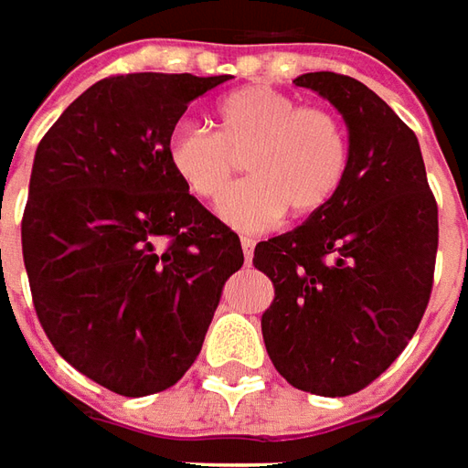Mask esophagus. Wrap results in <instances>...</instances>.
<instances>
[{
	"instance_id": "34e87169",
	"label": "esophagus",
	"mask_w": 468,
	"mask_h": 468,
	"mask_svg": "<svg viewBox=\"0 0 468 468\" xmlns=\"http://www.w3.org/2000/svg\"><path fill=\"white\" fill-rule=\"evenodd\" d=\"M241 250H244V260L251 261V257H254V239L244 237V239H241Z\"/></svg>"
}]
</instances>
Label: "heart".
I'll return each instance as SVG.
<instances>
[{
  "mask_svg": "<svg viewBox=\"0 0 468 468\" xmlns=\"http://www.w3.org/2000/svg\"><path fill=\"white\" fill-rule=\"evenodd\" d=\"M244 154L251 178L218 208L244 231L270 229L287 208L300 218L320 214L346 178L347 141L340 122L320 108H300L270 85L229 92L217 105V133L184 122L165 144L174 176L201 201L227 194Z\"/></svg>",
  "mask_w": 468,
  "mask_h": 468,
  "instance_id": "1",
  "label": "heart"
}]
</instances>
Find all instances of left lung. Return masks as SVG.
<instances>
[{
    "instance_id": "8db88e82",
    "label": "left lung",
    "mask_w": 468,
    "mask_h": 468,
    "mask_svg": "<svg viewBox=\"0 0 468 468\" xmlns=\"http://www.w3.org/2000/svg\"><path fill=\"white\" fill-rule=\"evenodd\" d=\"M347 128L346 178L320 214L260 241L254 267L274 284L261 314L271 363L290 386L340 399L403 353L426 313L439 208L419 138L356 78L304 72Z\"/></svg>"
}]
</instances>
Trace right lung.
<instances>
[{
	"instance_id": "right-lung-1",
	"label": "right lung",
	"mask_w": 468,
	"mask_h": 468,
	"mask_svg": "<svg viewBox=\"0 0 468 468\" xmlns=\"http://www.w3.org/2000/svg\"><path fill=\"white\" fill-rule=\"evenodd\" d=\"M227 80L105 78L69 102L35 154L22 254L39 323L69 366L128 399L184 378L244 264L239 237L165 158L188 102Z\"/></svg>"
}]
</instances>
